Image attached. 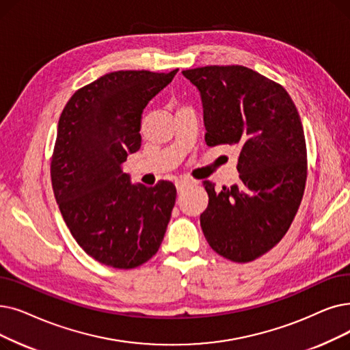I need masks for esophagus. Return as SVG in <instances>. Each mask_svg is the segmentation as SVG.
<instances>
[{
    "mask_svg": "<svg viewBox=\"0 0 350 350\" xmlns=\"http://www.w3.org/2000/svg\"><path fill=\"white\" fill-rule=\"evenodd\" d=\"M194 185L191 180H177L176 181V187H177V191H183L186 187Z\"/></svg>",
    "mask_w": 350,
    "mask_h": 350,
    "instance_id": "obj_1",
    "label": "esophagus"
}]
</instances>
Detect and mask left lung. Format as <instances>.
Wrapping results in <instances>:
<instances>
[{
	"label": "left lung",
	"mask_w": 350,
	"mask_h": 350,
	"mask_svg": "<svg viewBox=\"0 0 350 350\" xmlns=\"http://www.w3.org/2000/svg\"><path fill=\"white\" fill-rule=\"evenodd\" d=\"M200 91L206 144L240 148L239 185L208 194L200 224L210 247L247 263L275 247L291 227L305 191L308 154L300 116L287 91L243 66L185 70Z\"/></svg>",
	"instance_id": "1"
}]
</instances>
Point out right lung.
<instances>
[{
	"label": "right lung",
	"instance_id": "right-lung-1",
	"mask_svg": "<svg viewBox=\"0 0 350 350\" xmlns=\"http://www.w3.org/2000/svg\"><path fill=\"white\" fill-rule=\"evenodd\" d=\"M177 71L109 72L75 91L59 116L51 159L54 196L75 241L101 265L134 269L163 241L174 185H131L121 164L142 146L146 105Z\"/></svg>",
	"mask_w": 350,
	"mask_h": 350
}]
</instances>
